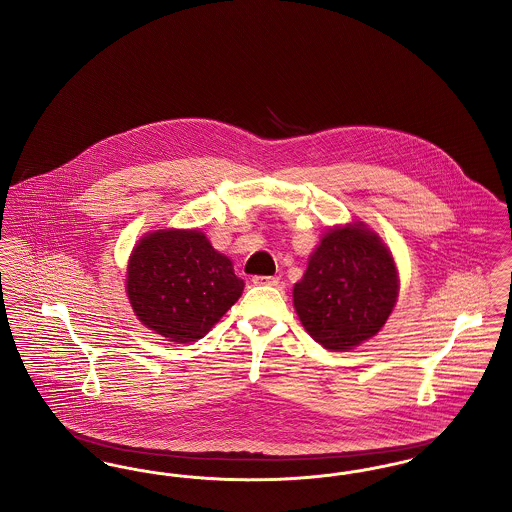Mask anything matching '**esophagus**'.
Listing matches in <instances>:
<instances>
[{
  "mask_svg": "<svg viewBox=\"0 0 512 512\" xmlns=\"http://www.w3.org/2000/svg\"><path fill=\"white\" fill-rule=\"evenodd\" d=\"M251 282H253L255 286H278V284H280L276 276H253Z\"/></svg>",
  "mask_w": 512,
  "mask_h": 512,
  "instance_id": "1",
  "label": "esophagus"
}]
</instances>
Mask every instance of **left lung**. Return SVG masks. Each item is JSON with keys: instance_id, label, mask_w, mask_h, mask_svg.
Here are the masks:
<instances>
[{"instance_id": "obj_1", "label": "left lung", "mask_w": 512, "mask_h": 512, "mask_svg": "<svg viewBox=\"0 0 512 512\" xmlns=\"http://www.w3.org/2000/svg\"><path fill=\"white\" fill-rule=\"evenodd\" d=\"M399 284L390 251L363 224L330 230L293 288V305L313 340L347 351L386 324Z\"/></svg>"}]
</instances>
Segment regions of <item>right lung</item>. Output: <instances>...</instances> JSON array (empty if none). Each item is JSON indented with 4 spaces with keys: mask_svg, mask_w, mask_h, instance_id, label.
<instances>
[{
    "mask_svg": "<svg viewBox=\"0 0 512 512\" xmlns=\"http://www.w3.org/2000/svg\"><path fill=\"white\" fill-rule=\"evenodd\" d=\"M244 280L197 230L147 234L130 255L126 293L138 318L176 343L203 338L240 299Z\"/></svg>",
    "mask_w": 512,
    "mask_h": 512,
    "instance_id": "1",
    "label": "right lung"
}]
</instances>
